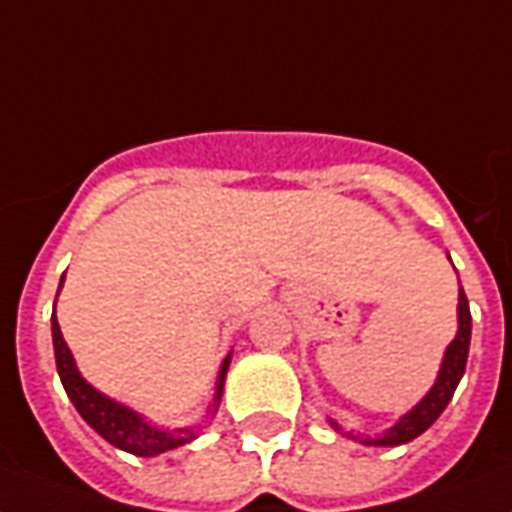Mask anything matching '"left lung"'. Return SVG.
I'll use <instances>...</instances> for the list:
<instances>
[{
    "label": "left lung",
    "mask_w": 512,
    "mask_h": 512,
    "mask_svg": "<svg viewBox=\"0 0 512 512\" xmlns=\"http://www.w3.org/2000/svg\"><path fill=\"white\" fill-rule=\"evenodd\" d=\"M470 334H473V318H470V304H467V296L459 285V304H457V336L451 339V344L443 352L441 368H438V376H435L433 387L427 390V395L419 400L417 406L406 411L403 417L395 422L392 427H387L384 433L379 435H355V433H344L342 425L336 419L328 417V425L334 427L336 433H344L352 441L366 443V446H400V443H408L419 438L425 433L427 427L433 425L435 419L441 417L443 408L449 406L451 395L457 390L459 379L465 374L467 366V352H470Z\"/></svg>",
    "instance_id": "1"
}]
</instances>
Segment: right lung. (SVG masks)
Returning <instances> with one entry per match:
<instances>
[{
	"mask_svg": "<svg viewBox=\"0 0 512 512\" xmlns=\"http://www.w3.org/2000/svg\"><path fill=\"white\" fill-rule=\"evenodd\" d=\"M66 277V275H63ZM58 285V293L63 288ZM53 350H55V366H58V376H61L63 390L69 395V400L74 403V408L79 411V417L85 419L87 425L93 427L95 433L101 435L104 441H109L117 449L128 451V454H136V457H157V454H165V451H173L178 446H186L192 443L194 438H200V433L208 427L216 411H219L221 392H224V379H227L229 363H232V352H229L224 363H221L219 379H216V395H213V403L205 411V417L194 425L184 427H160L149 422L144 414H138L136 408L125 406L120 400L109 398L101 390H95L93 384L87 382L85 376L79 374L77 360L71 355L69 344L63 339L61 326H58V318H55L53 310Z\"/></svg>",
	"mask_w": 512,
	"mask_h": 512,
	"instance_id": "obj_1",
	"label": "right lung"
}]
</instances>
